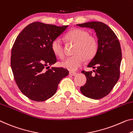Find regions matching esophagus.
<instances>
[{
  "label": "esophagus",
  "mask_w": 133,
  "mask_h": 133,
  "mask_svg": "<svg viewBox=\"0 0 133 133\" xmlns=\"http://www.w3.org/2000/svg\"><path fill=\"white\" fill-rule=\"evenodd\" d=\"M69 75L71 76H75L76 75V73L73 72V71H70V72H69Z\"/></svg>",
  "instance_id": "34e87169"
}]
</instances>
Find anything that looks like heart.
Here are the masks:
<instances>
[{
	"label": "heart",
	"mask_w": 133,
	"mask_h": 133,
	"mask_svg": "<svg viewBox=\"0 0 133 133\" xmlns=\"http://www.w3.org/2000/svg\"><path fill=\"white\" fill-rule=\"evenodd\" d=\"M69 43L75 44L73 50L74 56L69 57L60 63V66L70 71H75L81 67L86 60L93 58L98 51V44L96 39L86 30L73 29L66 35ZM51 50L54 55L60 58L64 57V46L60 38H56L52 42Z\"/></svg>",
	"instance_id": "heart-1"
}]
</instances>
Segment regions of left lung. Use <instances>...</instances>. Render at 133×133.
<instances>
[{
    "label": "left lung",
    "instance_id": "8db88e82",
    "mask_svg": "<svg viewBox=\"0 0 133 133\" xmlns=\"http://www.w3.org/2000/svg\"><path fill=\"white\" fill-rule=\"evenodd\" d=\"M77 25L94 29L98 38V51L88 65L94 69L95 74L92 75V71H82L86 83L81 91L86 97L99 99L110 93L119 78L121 46L114 31L103 22L94 21Z\"/></svg>",
    "mask_w": 133,
    "mask_h": 133
}]
</instances>
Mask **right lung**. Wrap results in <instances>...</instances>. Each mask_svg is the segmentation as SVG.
<instances>
[{"mask_svg":"<svg viewBox=\"0 0 133 133\" xmlns=\"http://www.w3.org/2000/svg\"><path fill=\"white\" fill-rule=\"evenodd\" d=\"M68 25L58 26L35 22L21 31L11 52L10 65L15 80L24 95L35 101H44L57 91L58 85L69 71L52 67L57 62L51 43Z\"/></svg>","mask_w":133,"mask_h":133,"instance_id":"right-lung-1","label":"right lung"}]
</instances>
